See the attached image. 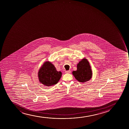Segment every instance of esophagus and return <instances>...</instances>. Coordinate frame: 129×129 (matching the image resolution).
I'll list each match as a JSON object with an SVG mask.
<instances>
[{
  "label": "esophagus",
  "instance_id": "obj_1",
  "mask_svg": "<svg viewBox=\"0 0 129 129\" xmlns=\"http://www.w3.org/2000/svg\"><path fill=\"white\" fill-rule=\"evenodd\" d=\"M66 73H71V71L70 70H68V71H66L65 72Z\"/></svg>",
  "mask_w": 129,
  "mask_h": 129
}]
</instances>
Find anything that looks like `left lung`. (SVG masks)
Returning a JSON list of instances; mask_svg holds the SVG:
<instances>
[{
	"label": "left lung",
	"mask_w": 129,
	"mask_h": 129,
	"mask_svg": "<svg viewBox=\"0 0 129 129\" xmlns=\"http://www.w3.org/2000/svg\"><path fill=\"white\" fill-rule=\"evenodd\" d=\"M89 62L86 59H84L77 65V70L73 71L75 78L80 82H85L90 79L92 73Z\"/></svg>",
	"instance_id": "8db88e82"
}]
</instances>
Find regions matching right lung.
<instances>
[{
	"mask_svg": "<svg viewBox=\"0 0 129 129\" xmlns=\"http://www.w3.org/2000/svg\"><path fill=\"white\" fill-rule=\"evenodd\" d=\"M61 72L56 71L54 66L49 62H45L38 73L39 81L46 86L56 84L61 78Z\"/></svg>",
	"mask_w": 129,
	"mask_h": 129,
	"instance_id": "1",
	"label": "right lung"
}]
</instances>
